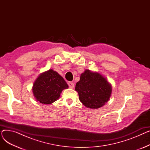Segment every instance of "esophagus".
<instances>
[{
  "instance_id": "34e87169",
  "label": "esophagus",
  "mask_w": 150,
  "mask_h": 150,
  "mask_svg": "<svg viewBox=\"0 0 150 150\" xmlns=\"http://www.w3.org/2000/svg\"><path fill=\"white\" fill-rule=\"evenodd\" d=\"M68 85H69V88H70V89H73L74 88V86H75L74 84L73 83H72V82H69L68 83Z\"/></svg>"
}]
</instances>
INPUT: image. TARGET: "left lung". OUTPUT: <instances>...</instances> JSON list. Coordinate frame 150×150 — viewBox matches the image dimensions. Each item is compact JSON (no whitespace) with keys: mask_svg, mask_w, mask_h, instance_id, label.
Here are the masks:
<instances>
[{"mask_svg":"<svg viewBox=\"0 0 150 150\" xmlns=\"http://www.w3.org/2000/svg\"><path fill=\"white\" fill-rule=\"evenodd\" d=\"M81 103L87 108L98 109L103 106L111 95L112 88L107 80L98 73L86 70L75 86Z\"/></svg>","mask_w":150,"mask_h":150,"instance_id":"1","label":"left lung"}]
</instances>
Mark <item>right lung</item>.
<instances>
[{"instance_id": "obj_1", "label": "right lung", "mask_w": 150, "mask_h": 150, "mask_svg": "<svg viewBox=\"0 0 150 150\" xmlns=\"http://www.w3.org/2000/svg\"><path fill=\"white\" fill-rule=\"evenodd\" d=\"M68 85L57 72L52 69L39 75L35 81L33 92L37 101L43 104H51L57 101L63 89Z\"/></svg>"}]
</instances>
